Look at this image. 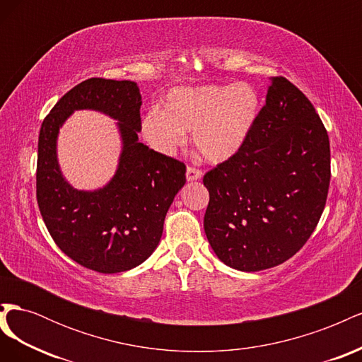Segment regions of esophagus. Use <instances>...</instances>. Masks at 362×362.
Segmentation results:
<instances>
[{
	"label": "esophagus",
	"mask_w": 362,
	"mask_h": 362,
	"mask_svg": "<svg viewBox=\"0 0 362 362\" xmlns=\"http://www.w3.org/2000/svg\"><path fill=\"white\" fill-rule=\"evenodd\" d=\"M185 177H187V181H196V180H201L202 177V172L196 168L189 166L187 172H185Z\"/></svg>",
	"instance_id": "esophagus-1"
}]
</instances>
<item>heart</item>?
Instances as JSON below:
<instances>
[{
  "label": "heart",
  "instance_id": "obj_1",
  "mask_svg": "<svg viewBox=\"0 0 362 362\" xmlns=\"http://www.w3.org/2000/svg\"><path fill=\"white\" fill-rule=\"evenodd\" d=\"M259 115V96L247 83L175 87L163 112L141 119V134L152 149L172 156L193 131V144L210 163H223L242 149Z\"/></svg>",
  "mask_w": 362,
  "mask_h": 362
}]
</instances>
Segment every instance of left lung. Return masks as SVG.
Segmentation results:
<instances>
[{
	"label": "left lung",
	"instance_id": "left-lung-1",
	"mask_svg": "<svg viewBox=\"0 0 362 362\" xmlns=\"http://www.w3.org/2000/svg\"><path fill=\"white\" fill-rule=\"evenodd\" d=\"M329 180L320 116L298 87L275 76L245 146L204 177V229L217 258L242 272L291 258L320 221Z\"/></svg>",
	"mask_w": 362,
	"mask_h": 362
}]
</instances>
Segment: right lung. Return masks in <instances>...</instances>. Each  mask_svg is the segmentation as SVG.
Masks as SVG:
<instances>
[{"label": "right lung", "instance_id": "1", "mask_svg": "<svg viewBox=\"0 0 362 362\" xmlns=\"http://www.w3.org/2000/svg\"><path fill=\"white\" fill-rule=\"evenodd\" d=\"M140 105L134 81L89 78L64 93L40 127L36 196L43 222L62 252L100 273L134 269L151 257L185 184L184 163L139 141ZM75 110H96L118 120L123 152L115 177L103 189L76 191L61 175L58 129Z\"/></svg>", "mask_w": 362, "mask_h": 362}]
</instances>
